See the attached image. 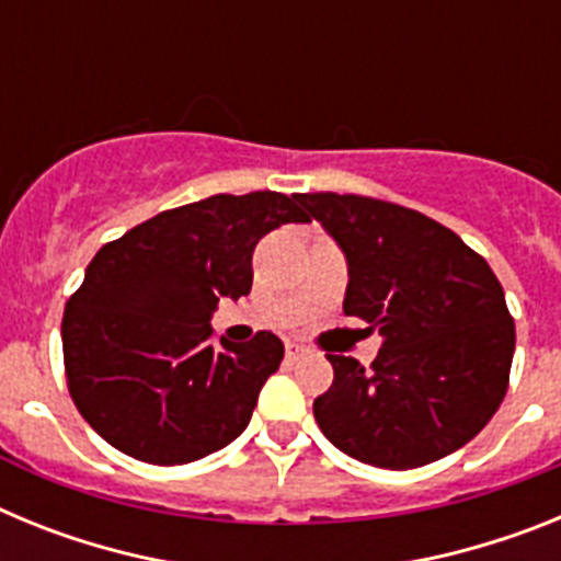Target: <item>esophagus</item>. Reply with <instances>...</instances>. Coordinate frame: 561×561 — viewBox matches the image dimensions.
Here are the masks:
<instances>
[{"label":"esophagus","instance_id":"1","mask_svg":"<svg viewBox=\"0 0 561 561\" xmlns=\"http://www.w3.org/2000/svg\"><path fill=\"white\" fill-rule=\"evenodd\" d=\"M300 356H306L304 345H297V342H286V359L297 362V359H300Z\"/></svg>","mask_w":561,"mask_h":561}]
</instances>
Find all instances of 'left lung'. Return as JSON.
I'll return each instance as SVG.
<instances>
[{
    "mask_svg": "<svg viewBox=\"0 0 561 561\" xmlns=\"http://www.w3.org/2000/svg\"><path fill=\"white\" fill-rule=\"evenodd\" d=\"M348 257L342 311L379 329L370 370L325 354L334 381L314 399L325 438L381 469L455 453L508 390L514 320L485 257L410 207L354 193H297Z\"/></svg>",
    "mask_w": 561,
    "mask_h": 561,
    "instance_id": "8db88e82",
    "label": "left lung"
}]
</instances>
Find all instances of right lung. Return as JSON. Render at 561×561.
<instances>
[{
	"label": "right lung",
	"instance_id": "add662e5",
	"mask_svg": "<svg viewBox=\"0 0 561 561\" xmlns=\"http://www.w3.org/2000/svg\"><path fill=\"white\" fill-rule=\"evenodd\" d=\"M311 221L295 196L219 193L157 213L108 241L61 320L64 370L78 413L106 444L153 466L191 463L244 433L284 342H213L219 297L252 289L266 232Z\"/></svg>",
	"mask_w": 561,
	"mask_h": 561
}]
</instances>
